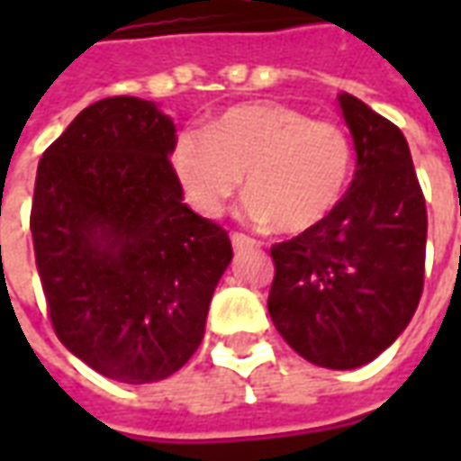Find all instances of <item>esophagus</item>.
Returning a JSON list of instances; mask_svg holds the SVG:
<instances>
[{"mask_svg":"<svg viewBox=\"0 0 461 461\" xmlns=\"http://www.w3.org/2000/svg\"><path fill=\"white\" fill-rule=\"evenodd\" d=\"M230 240L234 249H244V247H251V244H254V240H251L249 234H244V231H231Z\"/></svg>","mask_w":461,"mask_h":461,"instance_id":"34e87169","label":"esophagus"}]
</instances>
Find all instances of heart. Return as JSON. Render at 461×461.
<instances>
[{
	"mask_svg": "<svg viewBox=\"0 0 461 461\" xmlns=\"http://www.w3.org/2000/svg\"><path fill=\"white\" fill-rule=\"evenodd\" d=\"M350 132L281 104L227 108L207 131H182L172 167L182 192L204 217H217L247 172V214L284 234L319 227L336 212L353 177Z\"/></svg>",
	"mask_w": 461,
	"mask_h": 461,
	"instance_id": "heart-1",
	"label": "heart"
}]
</instances>
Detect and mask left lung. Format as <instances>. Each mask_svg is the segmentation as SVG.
Here are the masks:
<instances>
[{"mask_svg": "<svg viewBox=\"0 0 461 461\" xmlns=\"http://www.w3.org/2000/svg\"><path fill=\"white\" fill-rule=\"evenodd\" d=\"M357 165L329 220L271 247L269 316L301 357L350 370L405 330L425 284L427 207L405 135L339 94Z\"/></svg>", "mask_w": 461, "mask_h": 461, "instance_id": "left-lung-1", "label": "left lung"}]
</instances>
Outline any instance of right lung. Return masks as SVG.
I'll use <instances>...</instances> for the list:
<instances>
[{
    "label": "right lung",
    "mask_w": 461,
    "mask_h": 461,
    "mask_svg": "<svg viewBox=\"0 0 461 461\" xmlns=\"http://www.w3.org/2000/svg\"><path fill=\"white\" fill-rule=\"evenodd\" d=\"M175 122L135 95L95 101L44 150L32 240L56 336L95 373L155 383L200 348L227 230L182 202Z\"/></svg>",
    "instance_id": "right-lung-1"
}]
</instances>
